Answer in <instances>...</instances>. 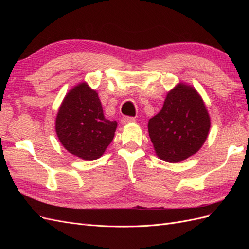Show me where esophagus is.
<instances>
[{
  "mask_svg": "<svg viewBox=\"0 0 249 249\" xmlns=\"http://www.w3.org/2000/svg\"><path fill=\"white\" fill-rule=\"evenodd\" d=\"M135 122V118L134 117H130V116H124L120 120V123L123 124H130V123H134Z\"/></svg>",
  "mask_w": 249,
  "mask_h": 249,
  "instance_id": "obj_1",
  "label": "esophagus"
}]
</instances>
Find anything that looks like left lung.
<instances>
[{
  "label": "left lung",
  "mask_w": 249,
  "mask_h": 249,
  "mask_svg": "<svg viewBox=\"0 0 249 249\" xmlns=\"http://www.w3.org/2000/svg\"><path fill=\"white\" fill-rule=\"evenodd\" d=\"M147 127L156 155L163 161L178 163L201 148L211 118L197 90L180 82L168 91L163 108L148 120Z\"/></svg>",
  "instance_id": "left-lung-1"
}]
</instances>
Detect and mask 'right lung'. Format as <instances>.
I'll return each mask as SVG.
<instances>
[{
  "instance_id": "add662e5",
  "label": "right lung",
  "mask_w": 249,
  "mask_h": 249,
  "mask_svg": "<svg viewBox=\"0 0 249 249\" xmlns=\"http://www.w3.org/2000/svg\"><path fill=\"white\" fill-rule=\"evenodd\" d=\"M117 123L106 119L99 94L86 82L71 88L60 105L55 130L59 141L80 159H99L114 137Z\"/></svg>"
}]
</instances>
